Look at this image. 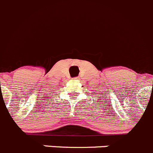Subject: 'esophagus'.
Returning <instances> with one entry per match:
<instances>
[{
    "mask_svg": "<svg viewBox=\"0 0 153 153\" xmlns=\"http://www.w3.org/2000/svg\"><path fill=\"white\" fill-rule=\"evenodd\" d=\"M73 78L74 79H78L79 78H78V77H75V78Z\"/></svg>",
    "mask_w": 153,
    "mask_h": 153,
    "instance_id": "esophagus-1",
    "label": "esophagus"
}]
</instances>
